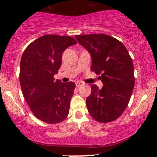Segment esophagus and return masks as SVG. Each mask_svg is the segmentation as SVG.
I'll list each match as a JSON object with an SVG mask.
<instances>
[{
	"instance_id": "1",
	"label": "esophagus",
	"mask_w": 157,
	"mask_h": 157,
	"mask_svg": "<svg viewBox=\"0 0 157 157\" xmlns=\"http://www.w3.org/2000/svg\"><path fill=\"white\" fill-rule=\"evenodd\" d=\"M75 85H76L77 87H80V86L83 85V83L82 82H77L75 83Z\"/></svg>"
}]
</instances>
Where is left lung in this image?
<instances>
[{"mask_svg":"<svg viewBox=\"0 0 157 157\" xmlns=\"http://www.w3.org/2000/svg\"><path fill=\"white\" fill-rule=\"evenodd\" d=\"M92 57L91 70L101 75V89L91 86L86 100L88 112L99 122L116 120L127 108L134 87V65L120 40L105 34L75 35Z\"/></svg>","mask_w":157,"mask_h":157,"instance_id":"8db88e82","label":"left lung"}]
</instances>
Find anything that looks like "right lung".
Returning <instances> with one entry per match:
<instances>
[{
    "label": "right lung",
    "mask_w": 157,
    "mask_h": 157,
    "mask_svg": "<svg viewBox=\"0 0 157 157\" xmlns=\"http://www.w3.org/2000/svg\"><path fill=\"white\" fill-rule=\"evenodd\" d=\"M77 44L70 36L43 35L26 48L20 65V83L24 98L34 115L48 124L63 122L69 114L74 93L73 82L55 79L62 55Z\"/></svg>",
    "instance_id": "add662e5"
}]
</instances>
